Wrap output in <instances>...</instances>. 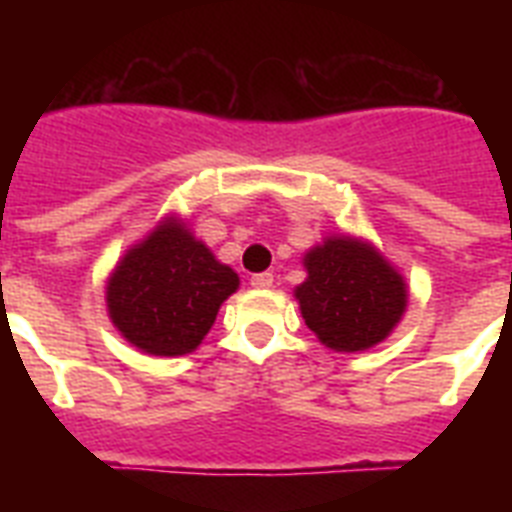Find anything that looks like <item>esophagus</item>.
<instances>
[{
  "label": "esophagus",
  "instance_id": "34e87169",
  "mask_svg": "<svg viewBox=\"0 0 512 512\" xmlns=\"http://www.w3.org/2000/svg\"><path fill=\"white\" fill-rule=\"evenodd\" d=\"M249 284H252V287L255 289H268V287H273V273H255V276H252V279H249Z\"/></svg>",
  "mask_w": 512,
  "mask_h": 512
}]
</instances>
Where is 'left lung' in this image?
I'll use <instances>...</instances> for the list:
<instances>
[{
  "instance_id": "1",
  "label": "left lung",
  "mask_w": 512,
  "mask_h": 512,
  "mask_svg": "<svg viewBox=\"0 0 512 512\" xmlns=\"http://www.w3.org/2000/svg\"><path fill=\"white\" fill-rule=\"evenodd\" d=\"M308 279L295 289L300 313L327 348H374L406 311L404 276L353 236H329L303 257Z\"/></svg>"
}]
</instances>
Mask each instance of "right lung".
<instances>
[{
	"label": "right lung",
	"mask_w": 512,
	"mask_h": 512,
	"mask_svg": "<svg viewBox=\"0 0 512 512\" xmlns=\"http://www.w3.org/2000/svg\"><path fill=\"white\" fill-rule=\"evenodd\" d=\"M236 289L231 265L215 260L177 217H164L108 276L106 305L130 345L148 356H185Z\"/></svg>",
	"instance_id": "obj_1"
}]
</instances>
